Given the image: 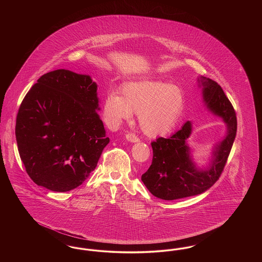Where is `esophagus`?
I'll use <instances>...</instances> for the list:
<instances>
[{
  "mask_svg": "<svg viewBox=\"0 0 262 262\" xmlns=\"http://www.w3.org/2000/svg\"><path fill=\"white\" fill-rule=\"evenodd\" d=\"M125 138H126L128 141H130V142H138V141H139V138H138L135 134H132V133L127 134V135L125 136Z\"/></svg>",
  "mask_w": 262,
  "mask_h": 262,
  "instance_id": "1",
  "label": "esophagus"
}]
</instances>
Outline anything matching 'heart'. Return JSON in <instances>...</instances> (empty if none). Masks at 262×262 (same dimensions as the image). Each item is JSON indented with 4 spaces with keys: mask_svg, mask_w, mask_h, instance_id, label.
Instances as JSON below:
<instances>
[{
    "mask_svg": "<svg viewBox=\"0 0 262 262\" xmlns=\"http://www.w3.org/2000/svg\"><path fill=\"white\" fill-rule=\"evenodd\" d=\"M185 106L183 91L161 80H140L125 84L122 96H107L104 112L113 125L128 120L133 112L138 113V124L149 137L170 132L176 125Z\"/></svg>",
    "mask_w": 262,
    "mask_h": 262,
    "instance_id": "heart-1",
    "label": "heart"
}]
</instances>
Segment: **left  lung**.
Listing matches in <instances>:
<instances>
[{
  "label": "left lung",
  "instance_id": "left-lung-1",
  "mask_svg": "<svg viewBox=\"0 0 262 262\" xmlns=\"http://www.w3.org/2000/svg\"><path fill=\"white\" fill-rule=\"evenodd\" d=\"M201 82L207 108L227 124V137L215 146L214 158L206 170H198L190 160L189 148L186 143L191 133L189 122L169 138L158 137L152 141V163L141 176V181L158 199L174 200L204 192L219 180L232 149L237 134L236 111L216 81L201 77Z\"/></svg>",
  "mask_w": 262,
  "mask_h": 262
}]
</instances>
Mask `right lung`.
Here are the masks:
<instances>
[{
  "label": "right lung",
  "mask_w": 262,
  "mask_h": 262,
  "mask_svg": "<svg viewBox=\"0 0 262 262\" xmlns=\"http://www.w3.org/2000/svg\"><path fill=\"white\" fill-rule=\"evenodd\" d=\"M89 75L56 70L42 75L23 100L15 123L20 159L30 179L53 191L79 187L109 143Z\"/></svg>",
  "instance_id": "right-lung-1"
}]
</instances>
